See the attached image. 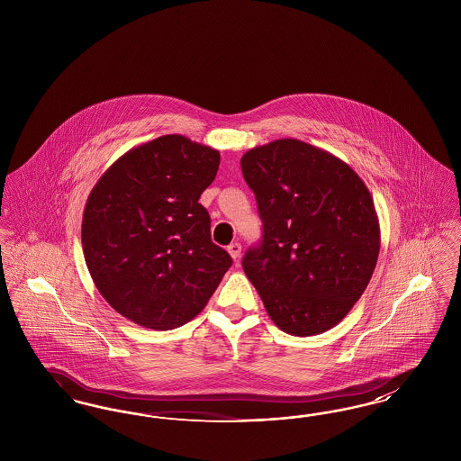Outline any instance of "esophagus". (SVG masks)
Masks as SVG:
<instances>
[{
    "label": "esophagus",
    "instance_id": "obj_1",
    "mask_svg": "<svg viewBox=\"0 0 461 461\" xmlns=\"http://www.w3.org/2000/svg\"><path fill=\"white\" fill-rule=\"evenodd\" d=\"M228 252H230V256L237 261V259H240L241 256V245L239 241H233V243H230L228 245Z\"/></svg>",
    "mask_w": 461,
    "mask_h": 461
}]
</instances>
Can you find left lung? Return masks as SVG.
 Listing matches in <instances>:
<instances>
[{
  "label": "left lung",
  "instance_id": "1",
  "mask_svg": "<svg viewBox=\"0 0 461 461\" xmlns=\"http://www.w3.org/2000/svg\"><path fill=\"white\" fill-rule=\"evenodd\" d=\"M241 173L263 240L243 256L273 323L295 337L340 323L370 284L380 226L363 179L339 157L284 138L250 149Z\"/></svg>",
  "mask_w": 461,
  "mask_h": 461
}]
</instances>
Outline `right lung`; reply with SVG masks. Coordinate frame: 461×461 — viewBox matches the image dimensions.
Listing matches in <instances>:
<instances>
[{
    "mask_svg": "<svg viewBox=\"0 0 461 461\" xmlns=\"http://www.w3.org/2000/svg\"><path fill=\"white\" fill-rule=\"evenodd\" d=\"M220 152L166 134L119 157L89 194L81 241L104 299L136 325L173 330L194 320L231 266L211 240L198 198Z\"/></svg>",
    "mask_w": 461,
    "mask_h": 461,
    "instance_id": "add662e5",
    "label": "right lung"
}]
</instances>
